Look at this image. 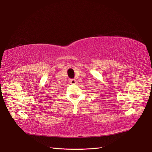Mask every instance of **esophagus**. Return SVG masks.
Instances as JSON below:
<instances>
[{
    "mask_svg": "<svg viewBox=\"0 0 152 152\" xmlns=\"http://www.w3.org/2000/svg\"><path fill=\"white\" fill-rule=\"evenodd\" d=\"M69 83H70V84L74 85V84H76V80H74V79L70 80H69Z\"/></svg>",
    "mask_w": 152,
    "mask_h": 152,
    "instance_id": "1",
    "label": "esophagus"
}]
</instances>
